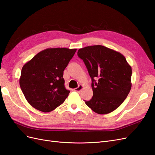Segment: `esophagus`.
I'll return each instance as SVG.
<instances>
[{"mask_svg":"<svg viewBox=\"0 0 155 155\" xmlns=\"http://www.w3.org/2000/svg\"><path fill=\"white\" fill-rule=\"evenodd\" d=\"M83 88V85H79V87H77V88H76L74 89V91H76V92H80L82 89Z\"/></svg>","mask_w":155,"mask_h":155,"instance_id":"1","label":"esophagus"}]
</instances>
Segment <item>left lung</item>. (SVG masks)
<instances>
[{"label":"left lung","mask_w":155,"mask_h":155,"mask_svg":"<svg viewBox=\"0 0 155 155\" xmlns=\"http://www.w3.org/2000/svg\"><path fill=\"white\" fill-rule=\"evenodd\" d=\"M78 55L86 65L92 81L93 96L85 101L86 105L99 114L116 109L128 96L132 85V68L125 58L101 45L79 49Z\"/></svg>","instance_id":"8db88e82"}]
</instances>
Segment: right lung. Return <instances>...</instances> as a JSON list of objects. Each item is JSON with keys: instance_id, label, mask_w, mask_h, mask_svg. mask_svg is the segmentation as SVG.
<instances>
[{"instance_id": "add662e5", "label": "right lung", "mask_w": 155, "mask_h": 155, "mask_svg": "<svg viewBox=\"0 0 155 155\" xmlns=\"http://www.w3.org/2000/svg\"><path fill=\"white\" fill-rule=\"evenodd\" d=\"M76 50L46 48L24 64L19 84L27 101L33 107L48 112L64 101L70 91L64 85L63 71Z\"/></svg>"}]
</instances>
